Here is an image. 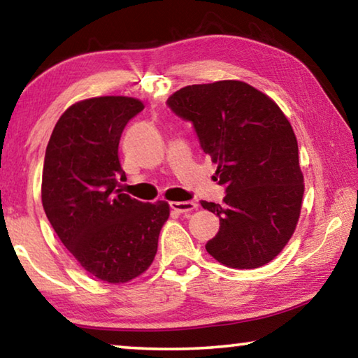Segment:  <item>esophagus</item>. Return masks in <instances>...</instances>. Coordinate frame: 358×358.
Instances as JSON below:
<instances>
[{
    "label": "esophagus",
    "instance_id": "1",
    "mask_svg": "<svg viewBox=\"0 0 358 358\" xmlns=\"http://www.w3.org/2000/svg\"><path fill=\"white\" fill-rule=\"evenodd\" d=\"M171 208L177 211V213H187V211H192L197 208V203L192 201L186 202H171Z\"/></svg>",
    "mask_w": 358,
    "mask_h": 358
}]
</instances>
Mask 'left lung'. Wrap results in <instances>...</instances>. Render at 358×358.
I'll return each instance as SVG.
<instances>
[{
  "label": "left lung",
  "mask_w": 358,
  "mask_h": 358,
  "mask_svg": "<svg viewBox=\"0 0 358 358\" xmlns=\"http://www.w3.org/2000/svg\"><path fill=\"white\" fill-rule=\"evenodd\" d=\"M191 121L202 150L217 164L224 203L201 205L220 216L205 248L230 268H257L273 260L292 237L305 185L299 143L273 99L240 80L189 85L167 99Z\"/></svg>",
  "instance_id": "8db88e82"
}]
</instances>
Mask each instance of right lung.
Returning <instances> with one entry per match:
<instances>
[{
    "label": "right lung",
    "instance_id": "obj_1",
    "mask_svg": "<svg viewBox=\"0 0 358 358\" xmlns=\"http://www.w3.org/2000/svg\"><path fill=\"white\" fill-rule=\"evenodd\" d=\"M143 104L101 96L72 104L53 128L42 169V207L62 243L83 270L121 284L153 262L171 208L123 194L121 132Z\"/></svg>",
    "mask_w": 358,
    "mask_h": 358
}]
</instances>
